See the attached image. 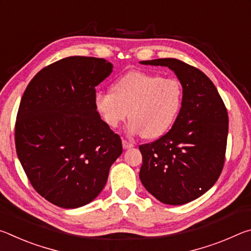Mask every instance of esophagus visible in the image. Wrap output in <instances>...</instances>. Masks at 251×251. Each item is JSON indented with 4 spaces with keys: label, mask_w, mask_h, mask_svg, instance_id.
Wrapping results in <instances>:
<instances>
[{
    "label": "esophagus",
    "mask_w": 251,
    "mask_h": 251,
    "mask_svg": "<svg viewBox=\"0 0 251 251\" xmlns=\"http://www.w3.org/2000/svg\"><path fill=\"white\" fill-rule=\"evenodd\" d=\"M133 146H134L133 143L126 141V139H123V147H124V150H128V148H131Z\"/></svg>",
    "instance_id": "1"
}]
</instances>
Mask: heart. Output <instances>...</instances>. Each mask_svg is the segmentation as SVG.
<instances>
[{
    "label": "heart",
    "mask_w": 251,
    "mask_h": 251,
    "mask_svg": "<svg viewBox=\"0 0 251 251\" xmlns=\"http://www.w3.org/2000/svg\"><path fill=\"white\" fill-rule=\"evenodd\" d=\"M182 100L184 91L178 79L130 72L114 83L113 92L97 91L94 105L110 128L124 123L129 112V133L154 139L172 128L180 113Z\"/></svg>",
    "instance_id": "1"
}]
</instances>
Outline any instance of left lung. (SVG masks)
Returning <instances> with one entry per match:
<instances>
[{
    "instance_id": "1",
    "label": "left lung",
    "mask_w": 251,
    "mask_h": 251,
    "mask_svg": "<svg viewBox=\"0 0 251 251\" xmlns=\"http://www.w3.org/2000/svg\"><path fill=\"white\" fill-rule=\"evenodd\" d=\"M167 66L180 80L184 100L171 130L139 146L142 184L167 205H184L209 190L222 174L228 136L227 108L201 70L176 58L142 61Z\"/></svg>"
}]
</instances>
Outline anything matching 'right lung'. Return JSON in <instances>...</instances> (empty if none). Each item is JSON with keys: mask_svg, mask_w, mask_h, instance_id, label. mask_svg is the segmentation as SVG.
<instances>
[{"mask_svg": "<svg viewBox=\"0 0 251 251\" xmlns=\"http://www.w3.org/2000/svg\"><path fill=\"white\" fill-rule=\"evenodd\" d=\"M112 71L104 58H62L34 76L21 100L18 157L33 188L58 207L94 201L123 151L94 105L95 87Z\"/></svg>", "mask_w": 251, "mask_h": 251, "instance_id": "obj_1", "label": "right lung"}]
</instances>
